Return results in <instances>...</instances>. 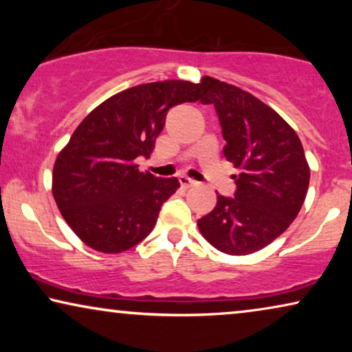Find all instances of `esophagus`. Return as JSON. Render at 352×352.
<instances>
[{"mask_svg": "<svg viewBox=\"0 0 352 352\" xmlns=\"http://www.w3.org/2000/svg\"><path fill=\"white\" fill-rule=\"evenodd\" d=\"M179 182L182 187H192V186H197V182L194 179H190V177L187 176H179Z\"/></svg>", "mask_w": 352, "mask_h": 352, "instance_id": "obj_1", "label": "esophagus"}]
</instances>
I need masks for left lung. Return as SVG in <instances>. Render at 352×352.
Here are the masks:
<instances>
[{
    "label": "left lung",
    "mask_w": 352,
    "mask_h": 352,
    "mask_svg": "<svg viewBox=\"0 0 352 352\" xmlns=\"http://www.w3.org/2000/svg\"><path fill=\"white\" fill-rule=\"evenodd\" d=\"M201 104H213L226 141L224 157L237 168L234 199L197 221L219 252L242 256L285 232L305 204L309 165L302 144L276 110L253 94L211 76L201 80Z\"/></svg>",
    "instance_id": "8db88e82"
}]
</instances>
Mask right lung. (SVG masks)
<instances>
[{
	"instance_id": "obj_1",
	"label": "right lung",
	"mask_w": 352,
	"mask_h": 352,
	"mask_svg": "<svg viewBox=\"0 0 352 352\" xmlns=\"http://www.w3.org/2000/svg\"><path fill=\"white\" fill-rule=\"evenodd\" d=\"M201 98V81H155L117 93L86 115L52 170L57 208L81 242L115 254L152 232L179 181L139 171L136 158L151 157L168 110Z\"/></svg>"
}]
</instances>
